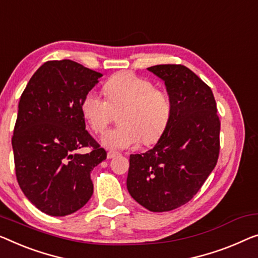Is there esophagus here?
Masks as SVG:
<instances>
[{
	"label": "esophagus",
	"instance_id": "esophagus-1",
	"mask_svg": "<svg viewBox=\"0 0 258 258\" xmlns=\"http://www.w3.org/2000/svg\"><path fill=\"white\" fill-rule=\"evenodd\" d=\"M118 153L117 152H107V159H113L114 156H117Z\"/></svg>",
	"mask_w": 258,
	"mask_h": 258
}]
</instances>
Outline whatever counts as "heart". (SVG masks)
Masks as SVG:
<instances>
[{
    "mask_svg": "<svg viewBox=\"0 0 258 258\" xmlns=\"http://www.w3.org/2000/svg\"><path fill=\"white\" fill-rule=\"evenodd\" d=\"M106 99L95 91L83 97L82 114L95 133L102 134L119 111L121 125L104 134L102 142L110 149H125L152 144L162 136L170 120L172 103L166 91L155 88L151 80L133 73H119L104 84Z\"/></svg>",
    "mask_w": 258,
    "mask_h": 258,
    "instance_id": "obj_1",
    "label": "heart"
}]
</instances>
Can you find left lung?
<instances>
[{
  "instance_id": "1",
  "label": "left lung",
  "mask_w": 258,
  "mask_h": 258,
  "mask_svg": "<svg viewBox=\"0 0 258 258\" xmlns=\"http://www.w3.org/2000/svg\"><path fill=\"white\" fill-rule=\"evenodd\" d=\"M149 72L164 81L172 103L170 120L148 152L131 154L127 190L152 212H168L190 202L218 162L220 120L213 92L183 64H156Z\"/></svg>"
}]
</instances>
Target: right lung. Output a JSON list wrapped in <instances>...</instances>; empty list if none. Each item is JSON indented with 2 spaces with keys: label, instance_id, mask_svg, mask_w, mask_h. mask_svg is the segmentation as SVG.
<instances>
[{
  "label": "right lung",
  "instance_id": "obj_1",
  "mask_svg": "<svg viewBox=\"0 0 258 258\" xmlns=\"http://www.w3.org/2000/svg\"><path fill=\"white\" fill-rule=\"evenodd\" d=\"M102 76L72 60L47 61L19 99L11 139L17 182L48 215L76 212L94 192L90 174L106 152L86 130L81 105ZM84 147L87 154L78 152Z\"/></svg>",
  "mask_w": 258,
  "mask_h": 258
}]
</instances>
